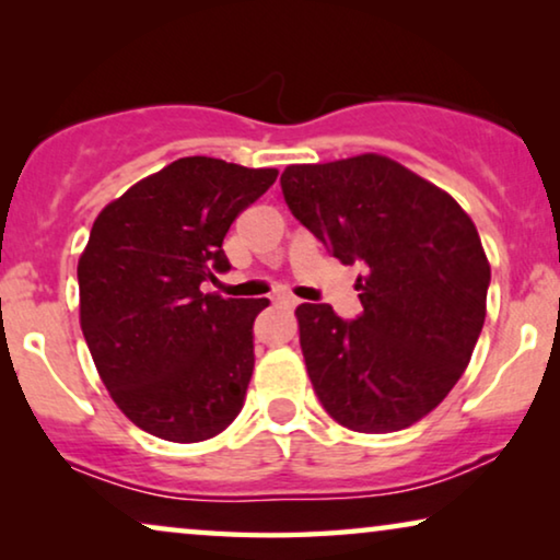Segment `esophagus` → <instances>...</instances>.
<instances>
[{
    "label": "esophagus",
    "instance_id": "esophagus-1",
    "mask_svg": "<svg viewBox=\"0 0 560 560\" xmlns=\"http://www.w3.org/2000/svg\"><path fill=\"white\" fill-rule=\"evenodd\" d=\"M275 303H278V305H285V308H295V305H298V298H293L290 293H280V295H275Z\"/></svg>",
    "mask_w": 560,
    "mask_h": 560
}]
</instances>
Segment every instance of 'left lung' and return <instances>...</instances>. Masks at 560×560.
Listing matches in <instances>:
<instances>
[{"instance_id":"1","label":"left lung","mask_w":560,"mask_h":560,"mask_svg":"<svg viewBox=\"0 0 560 560\" xmlns=\"http://www.w3.org/2000/svg\"><path fill=\"white\" fill-rule=\"evenodd\" d=\"M293 217L357 278L362 313L298 305L305 370L320 405L357 433L402 431L451 393L485 326L489 262L474 221L395 160L290 165Z\"/></svg>"}]
</instances>
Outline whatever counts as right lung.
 I'll list each match as a JSON object with an SVG mask.
<instances>
[{
  "label": "right lung",
  "mask_w": 560,
  "mask_h": 560,
  "mask_svg": "<svg viewBox=\"0 0 560 560\" xmlns=\"http://www.w3.org/2000/svg\"><path fill=\"white\" fill-rule=\"evenodd\" d=\"M275 167L180 158L98 213L79 259L81 331L119 410L158 439L198 443L240 416L270 301L203 293L232 265V221Z\"/></svg>",
  "instance_id": "add662e5"
}]
</instances>
